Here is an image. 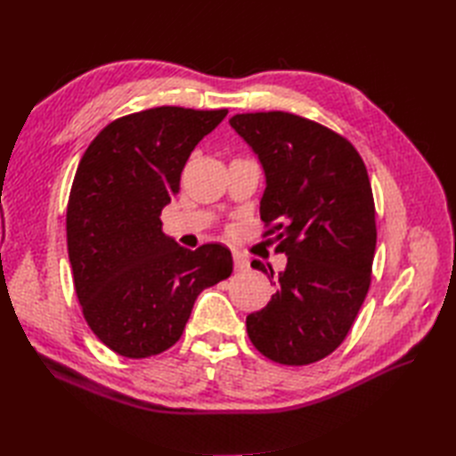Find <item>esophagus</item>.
Here are the masks:
<instances>
[{
	"label": "esophagus",
	"instance_id": "34e87169",
	"mask_svg": "<svg viewBox=\"0 0 456 456\" xmlns=\"http://www.w3.org/2000/svg\"><path fill=\"white\" fill-rule=\"evenodd\" d=\"M233 263H235V270H239V273H243V270H247L248 268V260H247V256L245 255H240V253H233Z\"/></svg>",
	"mask_w": 456,
	"mask_h": 456
}]
</instances>
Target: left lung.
I'll list each match as a JSON object with an SVG mask.
<instances>
[{
	"label": "left lung",
	"instance_id": "obj_1",
	"mask_svg": "<svg viewBox=\"0 0 456 456\" xmlns=\"http://www.w3.org/2000/svg\"><path fill=\"white\" fill-rule=\"evenodd\" d=\"M233 127L266 174L260 219L288 256L276 294L247 315L250 343L270 361L304 366L345 341L372 282L376 217L370 178L343 134L288 111L237 113ZM253 266L273 280V268Z\"/></svg>",
	"mask_w": 456,
	"mask_h": 456
}]
</instances>
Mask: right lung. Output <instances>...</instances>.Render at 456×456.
<instances>
[{
	"label": "right lung",
	"mask_w": 456,
	"mask_h": 456,
	"mask_svg": "<svg viewBox=\"0 0 456 456\" xmlns=\"http://www.w3.org/2000/svg\"><path fill=\"white\" fill-rule=\"evenodd\" d=\"M225 115L178 105L123 115L84 152L66 208L68 258L84 319L113 353H164L201 289L233 273L227 247L183 248L160 221L191 151Z\"/></svg>",
	"instance_id": "add662e5"
}]
</instances>
